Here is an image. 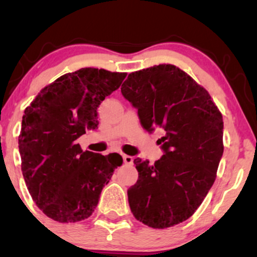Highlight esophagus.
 I'll list each match as a JSON object with an SVG mask.
<instances>
[{
    "label": "esophagus",
    "instance_id": "1",
    "mask_svg": "<svg viewBox=\"0 0 257 257\" xmlns=\"http://www.w3.org/2000/svg\"><path fill=\"white\" fill-rule=\"evenodd\" d=\"M123 161H124V163H125V164H129V166H132V164H133V161H134V158H133L132 156L123 155Z\"/></svg>",
    "mask_w": 257,
    "mask_h": 257
}]
</instances>
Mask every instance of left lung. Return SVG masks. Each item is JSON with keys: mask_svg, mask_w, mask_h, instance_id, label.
Here are the masks:
<instances>
[{"mask_svg": "<svg viewBox=\"0 0 257 257\" xmlns=\"http://www.w3.org/2000/svg\"><path fill=\"white\" fill-rule=\"evenodd\" d=\"M147 132L162 128L164 155L150 166L134 159L137 184L128 190L135 219L152 228L187 220L216 179L223 153L222 114L206 89L175 65L129 73L120 88Z\"/></svg>", "mask_w": 257, "mask_h": 257, "instance_id": "left-lung-1", "label": "left lung"}]
</instances>
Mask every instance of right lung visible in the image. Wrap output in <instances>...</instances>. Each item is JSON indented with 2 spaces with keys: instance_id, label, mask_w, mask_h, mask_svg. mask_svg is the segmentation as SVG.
<instances>
[{
  "instance_id": "right-lung-1",
  "label": "right lung",
  "mask_w": 257,
  "mask_h": 257,
  "mask_svg": "<svg viewBox=\"0 0 257 257\" xmlns=\"http://www.w3.org/2000/svg\"><path fill=\"white\" fill-rule=\"evenodd\" d=\"M125 72L84 67L44 87L25 108L19 135L22 172L32 199L59 222L93 214L102 187L123 159L82 151L76 140L98 128V107Z\"/></svg>"
}]
</instances>
